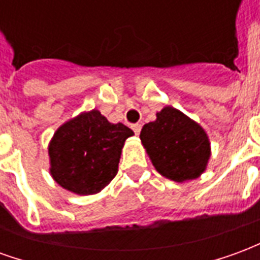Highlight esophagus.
Returning <instances> with one entry per match:
<instances>
[{"mask_svg":"<svg viewBox=\"0 0 260 260\" xmlns=\"http://www.w3.org/2000/svg\"><path fill=\"white\" fill-rule=\"evenodd\" d=\"M132 129H134V132H135V135H139V134H141V129H142V125L141 124L132 125Z\"/></svg>","mask_w":260,"mask_h":260,"instance_id":"1","label":"esophagus"}]
</instances>
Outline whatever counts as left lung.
I'll use <instances>...</instances> for the list:
<instances>
[{"mask_svg":"<svg viewBox=\"0 0 260 260\" xmlns=\"http://www.w3.org/2000/svg\"><path fill=\"white\" fill-rule=\"evenodd\" d=\"M143 125L141 141L160 174L175 182L195 180L206 170L210 142L201 125L174 107Z\"/></svg>","mask_w":260,"mask_h":260,"instance_id":"obj_1","label":"left lung"}]
</instances>
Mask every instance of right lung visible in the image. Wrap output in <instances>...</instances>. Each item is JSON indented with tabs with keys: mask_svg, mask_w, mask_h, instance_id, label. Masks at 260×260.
I'll list each match as a JSON object with an SVG mask.
<instances>
[{
	"mask_svg": "<svg viewBox=\"0 0 260 260\" xmlns=\"http://www.w3.org/2000/svg\"><path fill=\"white\" fill-rule=\"evenodd\" d=\"M132 135L99 110L79 114L61 125L48 145L51 177L76 195L100 192L117 175L124 143Z\"/></svg>",
	"mask_w": 260,
	"mask_h": 260,
	"instance_id": "add662e5",
	"label": "right lung"
}]
</instances>
